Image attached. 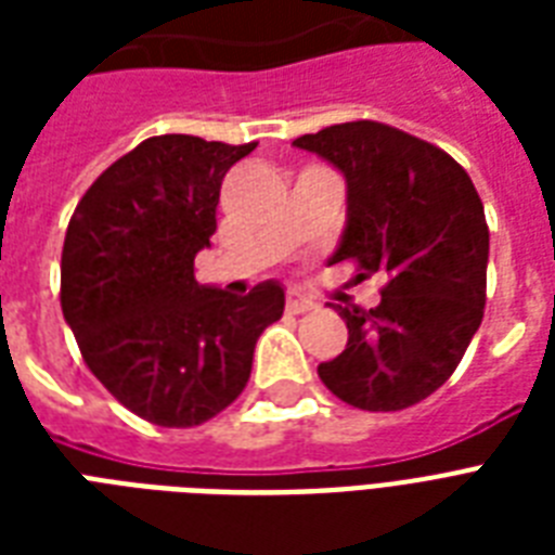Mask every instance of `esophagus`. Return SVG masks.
<instances>
[{"instance_id":"obj_1","label":"esophagus","mask_w":555,"mask_h":555,"mask_svg":"<svg viewBox=\"0 0 555 555\" xmlns=\"http://www.w3.org/2000/svg\"><path fill=\"white\" fill-rule=\"evenodd\" d=\"M285 308H287V313H308V311H313L317 305H313L311 299H305L302 294H296V291H291V294H287Z\"/></svg>"}]
</instances>
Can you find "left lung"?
Masks as SVG:
<instances>
[{"label": "left lung", "mask_w": 555, "mask_h": 555, "mask_svg": "<svg viewBox=\"0 0 555 555\" xmlns=\"http://www.w3.org/2000/svg\"><path fill=\"white\" fill-rule=\"evenodd\" d=\"M346 176L348 227L331 261L386 279L379 305L343 308L348 346L320 379L363 412H400L457 369L487 305L490 227L473 178L429 141L377 120L296 138Z\"/></svg>", "instance_id": "obj_1"}]
</instances>
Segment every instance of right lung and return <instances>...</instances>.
<instances>
[{"instance_id":"add662e5","label":"right lung","mask_w":555,"mask_h":555,"mask_svg":"<svg viewBox=\"0 0 555 555\" xmlns=\"http://www.w3.org/2000/svg\"><path fill=\"white\" fill-rule=\"evenodd\" d=\"M256 141L158 134L86 190L65 230L60 305L94 377L143 421L201 426L242 395L253 348L282 320L276 282L230 296L195 282L221 181Z\"/></svg>"}]
</instances>
